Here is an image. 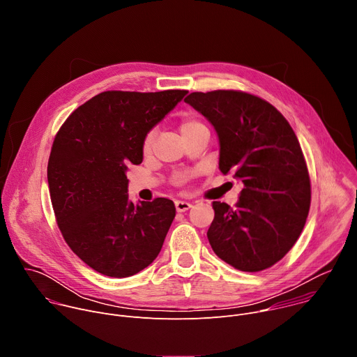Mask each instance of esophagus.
Here are the masks:
<instances>
[{
    "label": "esophagus",
    "instance_id": "1",
    "mask_svg": "<svg viewBox=\"0 0 357 357\" xmlns=\"http://www.w3.org/2000/svg\"><path fill=\"white\" fill-rule=\"evenodd\" d=\"M175 208H176V212H186L188 209L192 208V203L190 202H185V200H176L175 202Z\"/></svg>",
    "mask_w": 357,
    "mask_h": 357
}]
</instances>
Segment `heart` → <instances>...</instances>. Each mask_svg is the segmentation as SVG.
Here are the masks:
<instances>
[{
	"label": "heart",
	"mask_w": 357,
	"mask_h": 357,
	"mask_svg": "<svg viewBox=\"0 0 357 357\" xmlns=\"http://www.w3.org/2000/svg\"><path fill=\"white\" fill-rule=\"evenodd\" d=\"M202 128H206V126L203 124L202 121H199L197 119L192 117V116H186L182 119L181 121V126H179V130H181V134L183 138L189 137L190 134H193L195 131L197 130H202ZM154 137H155V132L151 131L148 132V135L145 137L144 139V144H142V151L144 154H149L151 149H152V144H154Z\"/></svg>",
	"instance_id": "1"
}]
</instances>
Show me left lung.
I'll list each match as a JSON object with an SVG mask.
<instances>
[{"label":"left lung","instance_id":"obj_1","mask_svg":"<svg viewBox=\"0 0 357 357\" xmlns=\"http://www.w3.org/2000/svg\"><path fill=\"white\" fill-rule=\"evenodd\" d=\"M185 103L215 127L219 169L244 185L236 208L213 202V251L240 271L274 266L298 240L311 206L310 174L294 130L268 101L244 91H195Z\"/></svg>","mask_w":357,"mask_h":357}]
</instances>
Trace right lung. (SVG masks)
<instances>
[{
  "label": "right lung",
  "mask_w": 357,
  "mask_h": 357,
  "mask_svg": "<svg viewBox=\"0 0 357 357\" xmlns=\"http://www.w3.org/2000/svg\"><path fill=\"white\" fill-rule=\"evenodd\" d=\"M186 90H110L77 107L58 131L47 183L58 226L94 271L126 278L160 254L175 218L174 202L128 200L127 165L142 162V144Z\"/></svg>",
  "instance_id": "right-lung-1"
}]
</instances>
